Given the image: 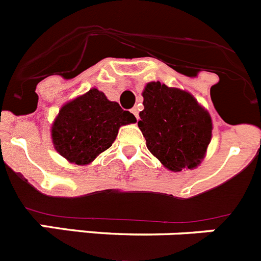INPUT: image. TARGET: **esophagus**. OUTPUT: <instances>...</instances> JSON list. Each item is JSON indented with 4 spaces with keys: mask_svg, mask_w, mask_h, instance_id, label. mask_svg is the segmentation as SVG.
Instances as JSON below:
<instances>
[{
    "mask_svg": "<svg viewBox=\"0 0 261 261\" xmlns=\"http://www.w3.org/2000/svg\"><path fill=\"white\" fill-rule=\"evenodd\" d=\"M131 113L136 117V119L139 118V114H138V108H133V109H131Z\"/></svg>",
    "mask_w": 261,
    "mask_h": 261,
    "instance_id": "obj_1",
    "label": "esophagus"
}]
</instances>
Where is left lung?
<instances>
[{"instance_id": "8db88e82", "label": "left lung", "mask_w": 261, "mask_h": 261, "mask_svg": "<svg viewBox=\"0 0 261 261\" xmlns=\"http://www.w3.org/2000/svg\"><path fill=\"white\" fill-rule=\"evenodd\" d=\"M142 95L138 126L149 152L171 171L196 168L212 138L210 113L191 93L160 82L148 83Z\"/></svg>"}]
</instances>
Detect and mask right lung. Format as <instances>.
<instances>
[{
	"instance_id": "add662e5",
	"label": "right lung",
	"mask_w": 261,
	"mask_h": 261,
	"mask_svg": "<svg viewBox=\"0 0 261 261\" xmlns=\"http://www.w3.org/2000/svg\"><path fill=\"white\" fill-rule=\"evenodd\" d=\"M134 122L133 113L92 88L61 108L51 125V140L69 163L87 165L113 144L121 126Z\"/></svg>"
}]
</instances>
